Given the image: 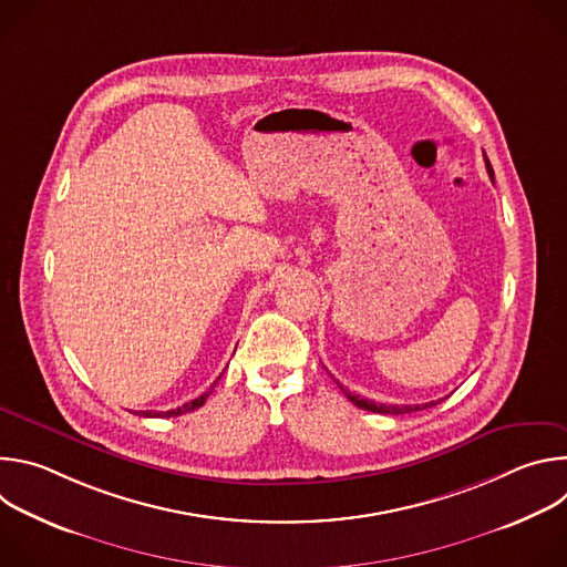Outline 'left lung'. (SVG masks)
Returning a JSON list of instances; mask_svg holds the SVG:
<instances>
[{
	"instance_id": "8db88e82",
	"label": "left lung",
	"mask_w": 567,
	"mask_h": 567,
	"mask_svg": "<svg viewBox=\"0 0 567 567\" xmlns=\"http://www.w3.org/2000/svg\"><path fill=\"white\" fill-rule=\"evenodd\" d=\"M484 164H487V173H489V177L494 179V168H492V164H489V158L484 156ZM341 390L346 392V396L354 403V406H359V409H363V411H372V413H381V415H403V413H413V411H422V409H429V406H435V403H440V401H431V403H424V406H385V403H374V401H370V399H361L359 394H352V392H348L343 385H341Z\"/></svg>"
}]
</instances>
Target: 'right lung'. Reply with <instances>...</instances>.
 <instances>
[{"instance_id":"add662e5","label":"right lung","mask_w":567,"mask_h":567,"mask_svg":"<svg viewBox=\"0 0 567 567\" xmlns=\"http://www.w3.org/2000/svg\"><path fill=\"white\" fill-rule=\"evenodd\" d=\"M215 383H217V381H215ZM215 383L210 385V390H208V392H204V394H199L197 399H193V401L184 403V406H179V409H173V411H166V413H152V411H138L136 415H138V417H177V415H184V413H188V411H197L199 406H204V403H206V399H208V394L213 392Z\"/></svg>"}]
</instances>
